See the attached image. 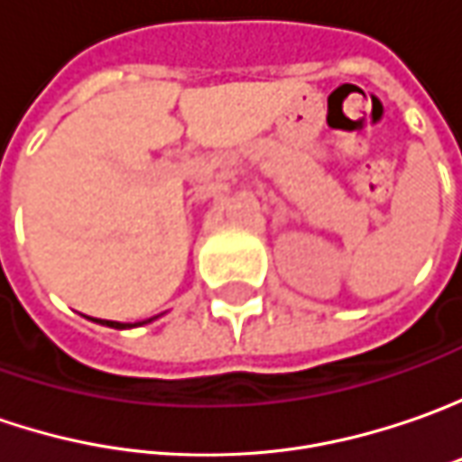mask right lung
Listing matches in <instances>:
<instances>
[{
	"label": "right lung",
	"instance_id": "obj_1",
	"mask_svg": "<svg viewBox=\"0 0 462 462\" xmlns=\"http://www.w3.org/2000/svg\"><path fill=\"white\" fill-rule=\"evenodd\" d=\"M152 319H158V317H152ZM152 319H145V322H135V325H130V322H112V319H94V322H99L104 327H115V329H130V327H137V325H148Z\"/></svg>",
	"mask_w": 462,
	"mask_h": 462
}]
</instances>
